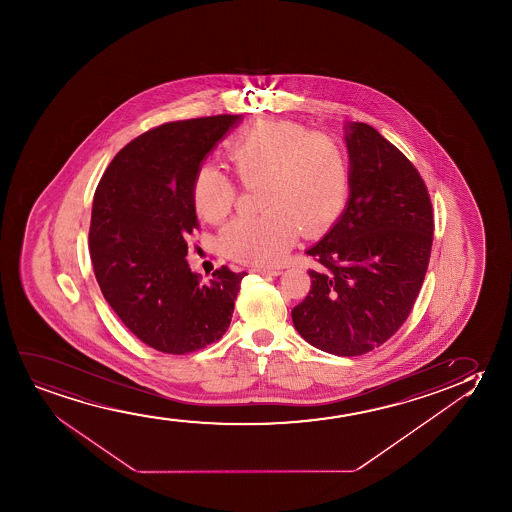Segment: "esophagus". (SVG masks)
Wrapping results in <instances>:
<instances>
[{"instance_id":"1","label":"esophagus","mask_w":512,"mask_h":512,"mask_svg":"<svg viewBox=\"0 0 512 512\" xmlns=\"http://www.w3.org/2000/svg\"><path fill=\"white\" fill-rule=\"evenodd\" d=\"M253 273L262 274V276H280V267H255Z\"/></svg>"}]
</instances>
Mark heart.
Segmentation results:
<instances>
[{
  "instance_id": "1",
  "label": "heart",
  "mask_w": 512,
  "mask_h": 512,
  "mask_svg": "<svg viewBox=\"0 0 512 512\" xmlns=\"http://www.w3.org/2000/svg\"><path fill=\"white\" fill-rule=\"evenodd\" d=\"M227 161L239 182L260 189L257 218H238L220 234L231 259L273 266L302 232L315 238L344 210L350 192V164L344 148L327 134L309 133L290 120H260L232 138ZM192 197L197 213L211 224L229 217L238 190L213 166L196 173Z\"/></svg>"
}]
</instances>
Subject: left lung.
I'll return each mask as SVG.
<instances>
[{
	"label": "left lung",
	"instance_id": "1",
	"mask_svg": "<svg viewBox=\"0 0 512 512\" xmlns=\"http://www.w3.org/2000/svg\"><path fill=\"white\" fill-rule=\"evenodd\" d=\"M350 197L306 250L311 290L292 309L297 332L337 357L378 348L406 322L427 274L434 213L418 169L364 122H348Z\"/></svg>",
	"mask_w": 512,
	"mask_h": 512
}]
</instances>
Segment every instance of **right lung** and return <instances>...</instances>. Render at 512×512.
<instances>
[{
    "mask_svg": "<svg viewBox=\"0 0 512 512\" xmlns=\"http://www.w3.org/2000/svg\"><path fill=\"white\" fill-rule=\"evenodd\" d=\"M241 115L178 120L134 138L113 157L92 203L89 248L106 302L127 329L173 355L215 343L229 329L246 273L227 266L208 283L190 271L194 178Z\"/></svg>",
    "mask_w": 512,
    "mask_h": 512,
    "instance_id": "1",
    "label": "right lung"
}]
</instances>
